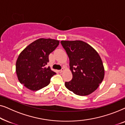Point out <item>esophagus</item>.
<instances>
[{
	"instance_id": "1",
	"label": "esophagus",
	"mask_w": 125,
	"mask_h": 125,
	"mask_svg": "<svg viewBox=\"0 0 125 125\" xmlns=\"http://www.w3.org/2000/svg\"><path fill=\"white\" fill-rule=\"evenodd\" d=\"M64 68H62V69H61V70H60L59 72L60 73H62V72H64Z\"/></svg>"
}]
</instances>
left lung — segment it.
<instances>
[{"label": "left lung", "instance_id": "left-lung-1", "mask_svg": "<svg viewBox=\"0 0 125 125\" xmlns=\"http://www.w3.org/2000/svg\"><path fill=\"white\" fill-rule=\"evenodd\" d=\"M69 59L73 77L65 86L75 94L87 95L98 88L104 78L105 71L97 51L81 40L61 41Z\"/></svg>", "mask_w": 125, "mask_h": 125}]
</instances>
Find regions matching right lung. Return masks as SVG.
I'll return each instance as SVG.
<instances>
[{"mask_svg":"<svg viewBox=\"0 0 125 125\" xmlns=\"http://www.w3.org/2000/svg\"><path fill=\"white\" fill-rule=\"evenodd\" d=\"M59 44V41L41 38L32 42L20 53L16 63L19 81L29 89L36 91L50 83L56 74L47 67L49 55Z\"/></svg>","mask_w":125,"mask_h":125,"instance_id":"obj_1","label":"right lung"}]
</instances>
